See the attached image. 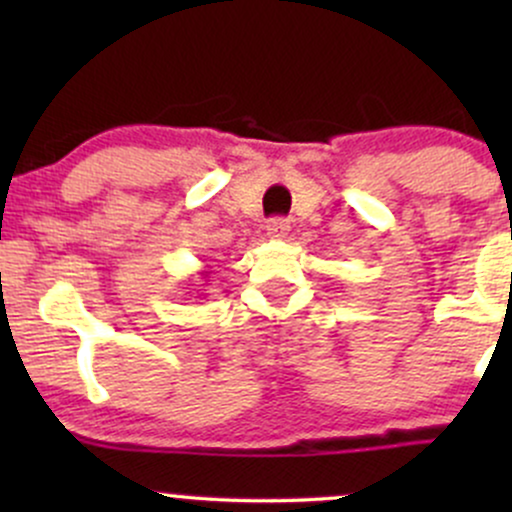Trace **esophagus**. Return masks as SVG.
<instances>
[{"instance_id":"1","label":"esophagus","mask_w":512,"mask_h":512,"mask_svg":"<svg viewBox=\"0 0 512 512\" xmlns=\"http://www.w3.org/2000/svg\"><path fill=\"white\" fill-rule=\"evenodd\" d=\"M264 228H267V236L269 238H286V236H289V221H286V219H269L267 221V226H264Z\"/></svg>"}]
</instances>
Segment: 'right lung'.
Returning a JSON list of instances; mask_svg holds the SVG:
<instances>
[{"label": "right lung", "instance_id": "add662e5", "mask_svg": "<svg viewBox=\"0 0 512 512\" xmlns=\"http://www.w3.org/2000/svg\"><path fill=\"white\" fill-rule=\"evenodd\" d=\"M207 276H209V272H202V279H207Z\"/></svg>", "mask_w": 512, "mask_h": 512}]
</instances>
